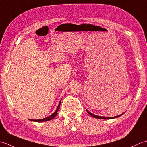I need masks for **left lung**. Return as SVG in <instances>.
<instances>
[{"label": "left lung", "mask_w": 147, "mask_h": 147, "mask_svg": "<svg viewBox=\"0 0 147 147\" xmlns=\"http://www.w3.org/2000/svg\"><path fill=\"white\" fill-rule=\"evenodd\" d=\"M86 111H87V112H88V113L91 115L92 117H95V118H97V119H114V118H116V117H119V116H121V115H123V114H120V115H117V116H114V117H104V116H99V115H95V114H92V113H91V112H90V111H88V110H87V109H86Z\"/></svg>", "instance_id": "left-lung-1"}]
</instances>
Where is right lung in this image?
<instances>
[{"label":"right lung","mask_w":147,"mask_h":147,"mask_svg":"<svg viewBox=\"0 0 147 147\" xmlns=\"http://www.w3.org/2000/svg\"><path fill=\"white\" fill-rule=\"evenodd\" d=\"M61 102V100H60V102H59V105L57 106V109H56L55 111L52 114H51V115H49V117H45V118H43V119H29V120L32 121H35V122H38V123H39V122H45V121H50V120L52 119H54L56 116V115H57V112L59 110V108H60Z\"/></svg>","instance_id":"obj_1"}]
</instances>
